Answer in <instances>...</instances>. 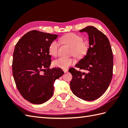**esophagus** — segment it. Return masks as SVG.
Returning a JSON list of instances; mask_svg holds the SVG:
<instances>
[{"label":"esophagus","mask_w":128,"mask_h":128,"mask_svg":"<svg viewBox=\"0 0 128 128\" xmlns=\"http://www.w3.org/2000/svg\"><path fill=\"white\" fill-rule=\"evenodd\" d=\"M63 71H64V72L65 73H66V72H68V69H64Z\"/></svg>","instance_id":"1"}]
</instances>
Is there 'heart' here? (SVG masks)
Here are the masks:
<instances>
[{"instance_id": "heart-1", "label": "heart", "mask_w": 128, "mask_h": 128, "mask_svg": "<svg viewBox=\"0 0 128 128\" xmlns=\"http://www.w3.org/2000/svg\"><path fill=\"white\" fill-rule=\"evenodd\" d=\"M62 41L69 45L72 48V54L77 58H81L88 52V46L86 42L83 41V38L81 36L74 33L64 35L61 38ZM59 46V42L56 40H53L49 46V52L53 56H56L58 53ZM75 60L72 58H66L64 57L54 60L53 66L61 69H66L74 63Z\"/></svg>"}]
</instances>
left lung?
I'll return each mask as SVG.
<instances>
[{
  "label": "left lung",
  "instance_id": "obj_1",
  "mask_svg": "<svg viewBox=\"0 0 128 128\" xmlns=\"http://www.w3.org/2000/svg\"><path fill=\"white\" fill-rule=\"evenodd\" d=\"M88 34L89 48L86 55L75 66L86 72L70 68L72 76L70 82L76 96L85 100L98 98L107 90L113 75V56L108 38L94 26H89L79 31Z\"/></svg>",
  "mask_w": 128,
  "mask_h": 128
}]
</instances>
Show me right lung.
Masks as SVG:
<instances>
[{
  "label": "right lung",
  "mask_w": 128,
  "mask_h": 128,
  "mask_svg": "<svg viewBox=\"0 0 128 128\" xmlns=\"http://www.w3.org/2000/svg\"><path fill=\"white\" fill-rule=\"evenodd\" d=\"M57 37V34L33 30L24 34L15 46L14 78L21 96L33 104H42L50 99L54 81L64 74L61 69H50L49 46Z\"/></svg>",
  "instance_id": "add662e5"
}]
</instances>
